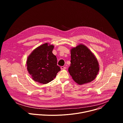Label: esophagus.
Returning a JSON list of instances; mask_svg holds the SVG:
<instances>
[{
	"mask_svg": "<svg viewBox=\"0 0 123 123\" xmlns=\"http://www.w3.org/2000/svg\"><path fill=\"white\" fill-rule=\"evenodd\" d=\"M61 69H65L66 68V67H64V66H62L61 67Z\"/></svg>",
	"mask_w": 123,
	"mask_h": 123,
	"instance_id": "esophagus-1",
	"label": "esophagus"
}]
</instances>
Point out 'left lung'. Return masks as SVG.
<instances>
[{"label":"left lung","instance_id":"left-lung-1","mask_svg":"<svg viewBox=\"0 0 123 123\" xmlns=\"http://www.w3.org/2000/svg\"><path fill=\"white\" fill-rule=\"evenodd\" d=\"M71 65L69 73L74 80L79 85L92 81L99 71L97 60L91 51L80 44L71 49Z\"/></svg>","mask_w":123,"mask_h":123}]
</instances>
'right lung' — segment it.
<instances>
[{
  "label": "right lung",
  "mask_w": 123,
  "mask_h": 123,
  "mask_svg": "<svg viewBox=\"0 0 123 123\" xmlns=\"http://www.w3.org/2000/svg\"><path fill=\"white\" fill-rule=\"evenodd\" d=\"M54 46L43 44L35 49L27 61V69L32 79L41 84L53 80L60 71L57 58L52 54Z\"/></svg>",
  "instance_id": "add662e5"
}]
</instances>
